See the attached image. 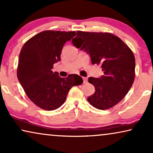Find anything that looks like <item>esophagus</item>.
Instances as JSON below:
<instances>
[{
	"instance_id": "1",
	"label": "esophagus",
	"mask_w": 153,
	"mask_h": 153,
	"mask_svg": "<svg viewBox=\"0 0 153 153\" xmlns=\"http://www.w3.org/2000/svg\"><path fill=\"white\" fill-rule=\"evenodd\" d=\"M82 78H83V83H86V82H87V77H82Z\"/></svg>"
}]
</instances>
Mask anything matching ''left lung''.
<instances>
[{
	"instance_id": "1",
	"label": "left lung",
	"mask_w": 153,
	"mask_h": 153,
	"mask_svg": "<svg viewBox=\"0 0 153 153\" xmlns=\"http://www.w3.org/2000/svg\"><path fill=\"white\" fill-rule=\"evenodd\" d=\"M73 45L90 54L92 63L101 64L103 75L89 77L95 92L88 101L99 110L113 107L124 98L134 80L135 59L121 40L110 33L77 31Z\"/></svg>"
}]
</instances>
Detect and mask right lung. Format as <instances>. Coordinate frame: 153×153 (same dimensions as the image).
<instances>
[{
    "instance_id": "add662e5",
    "label": "right lung",
    "mask_w": 153,
    "mask_h": 153,
    "mask_svg": "<svg viewBox=\"0 0 153 153\" xmlns=\"http://www.w3.org/2000/svg\"><path fill=\"white\" fill-rule=\"evenodd\" d=\"M75 32L47 30L24 44L19 54L18 79L29 99L42 109L54 110L65 102L70 88L83 83L77 74L61 78L53 72V65L61 61L63 45Z\"/></svg>"
}]
</instances>
